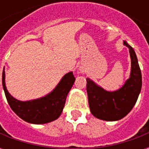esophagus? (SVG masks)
I'll return each instance as SVG.
<instances>
[{
	"instance_id": "34e87169",
	"label": "esophagus",
	"mask_w": 149,
	"mask_h": 149,
	"mask_svg": "<svg viewBox=\"0 0 149 149\" xmlns=\"http://www.w3.org/2000/svg\"><path fill=\"white\" fill-rule=\"evenodd\" d=\"M85 71H86V70H85V68H80V72H81V73H84V72Z\"/></svg>"
}]
</instances>
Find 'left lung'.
I'll return each instance as SVG.
<instances>
[{"mask_svg":"<svg viewBox=\"0 0 149 149\" xmlns=\"http://www.w3.org/2000/svg\"><path fill=\"white\" fill-rule=\"evenodd\" d=\"M131 58L130 76L118 90L107 91L89 78L86 79L88 104L92 114L100 120L116 121L124 118L132 109L141 93L142 76L134 49L124 40Z\"/></svg>","mask_w":149,"mask_h":149,"instance_id":"1","label":"left lung"}]
</instances>
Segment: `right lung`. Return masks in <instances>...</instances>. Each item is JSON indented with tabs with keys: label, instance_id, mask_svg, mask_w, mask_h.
<instances>
[{
	"label": "right lung",
	"instance_id": "1",
	"mask_svg": "<svg viewBox=\"0 0 149 149\" xmlns=\"http://www.w3.org/2000/svg\"><path fill=\"white\" fill-rule=\"evenodd\" d=\"M75 80L72 72H69L61 78L54 89L45 97L21 101L8 93L5 85V68L2 72V85L12 110L23 120L35 125L47 124L58 118L63 111L66 97Z\"/></svg>",
	"mask_w": 149,
	"mask_h": 149
}]
</instances>
